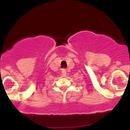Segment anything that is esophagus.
I'll use <instances>...</instances> for the list:
<instances>
[{
    "mask_svg": "<svg viewBox=\"0 0 130 130\" xmlns=\"http://www.w3.org/2000/svg\"><path fill=\"white\" fill-rule=\"evenodd\" d=\"M62 75L64 77H66V70H64V69H63V70H62Z\"/></svg>",
    "mask_w": 130,
    "mask_h": 130,
    "instance_id": "esophagus-1",
    "label": "esophagus"
}]
</instances>
